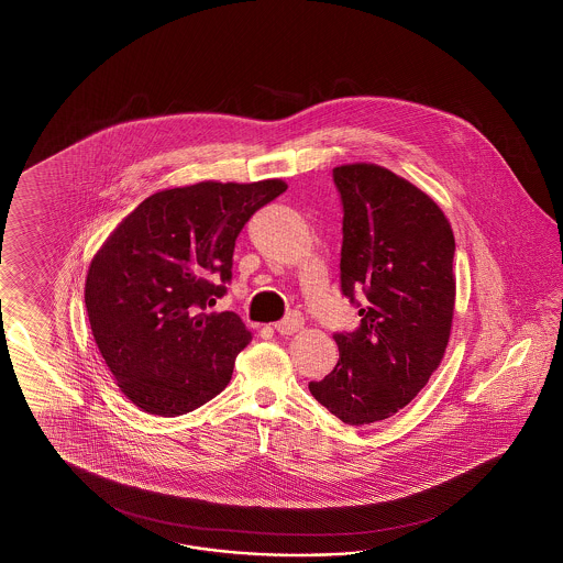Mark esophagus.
Returning a JSON list of instances; mask_svg holds the SVG:
<instances>
[{"label":"esophagus","mask_w":563,"mask_h":563,"mask_svg":"<svg viewBox=\"0 0 563 563\" xmlns=\"http://www.w3.org/2000/svg\"><path fill=\"white\" fill-rule=\"evenodd\" d=\"M301 325H303V316L299 311H290L287 318H283L280 322L274 324V330L278 334H295Z\"/></svg>","instance_id":"1"}]
</instances>
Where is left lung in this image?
Returning <instances> with one entry per match:
<instances>
[{
    "instance_id": "left-lung-1",
    "label": "left lung",
    "mask_w": 563,
    "mask_h": 563,
    "mask_svg": "<svg viewBox=\"0 0 563 563\" xmlns=\"http://www.w3.org/2000/svg\"><path fill=\"white\" fill-rule=\"evenodd\" d=\"M332 179L342 205L341 292L361 324L334 334L339 363L309 393L342 423L369 426L407 407L442 361L456 243L440 206L393 170L342 165Z\"/></svg>"
}]
</instances>
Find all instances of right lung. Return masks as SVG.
Instances as JSON below:
<instances>
[{
  "label": "right lung",
  "mask_w": 563,
  "mask_h": 563,
  "mask_svg": "<svg viewBox=\"0 0 563 563\" xmlns=\"http://www.w3.org/2000/svg\"><path fill=\"white\" fill-rule=\"evenodd\" d=\"M287 184L202 181L156 191L92 257L85 303L121 393L177 417L221 394L252 332L238 313H206L227 295L241 229Z\"/></svg>",
  "instance_id": "obj_1"
}]
</instances>
